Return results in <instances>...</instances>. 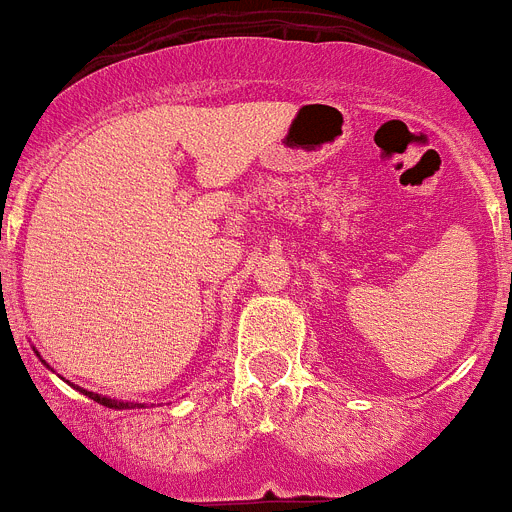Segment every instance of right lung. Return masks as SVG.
Returning a JSON list of instances; mask_svg holds the SVG:
<instances>
[{"label":"right lung","instance_id":"add662e5","mask_svg":"<svg viewBox=\"0 0 512 512\" xmlns=\"http://www.w3.org/2000/svg\"><path fill=\"white\" fill-rule=\"evenodd\" d=\"M82 391V388H80ZM87 396V399L98 401V404L108 406V409H131V406H144V404H129V401H116V399H106V396H98V393L93 391H82Z\"/></svg>","mask_w":512,"mask_h":512}]
</instances>
